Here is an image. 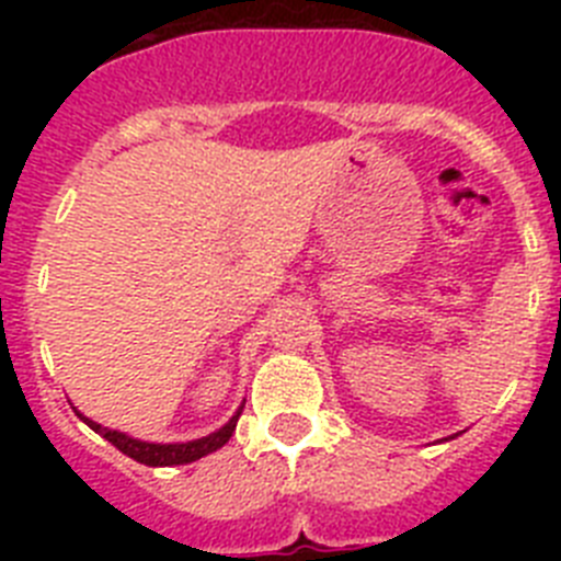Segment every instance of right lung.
I'll return each instance as SVG.
<instances>
[{
  "label": "right lung",
  "mask_w": 561,
  "mask_h": 561,
  "mask_svg": "<svg viewBox=\"0 0 561 561\" xmlns=\"http://www.w3.org/2000/svg\"><path fill=\"white\" fill-rule=\"evenodd\" d=\"M76 410V408H72ZM241 410H244V404L232 413V419L227 421L225 427H219L216 433L205 435V438H193V440H185V444H153V440H140V438H131V435L121 433V430H108L103 427V424H98V421L87 419L83 413L76 415L83 421V424H89V427L95 430L98 435H103V438L108 440V444H114V447L121 449L123 455H128V458H134L137 463H146V466H180V463H193V460L205 458V455L216 453V449H221L230 440V435L236 433V424H238V415H241Z\"/></svg>",
  "instance_id": "right-lung-1"
}]
</instances>
